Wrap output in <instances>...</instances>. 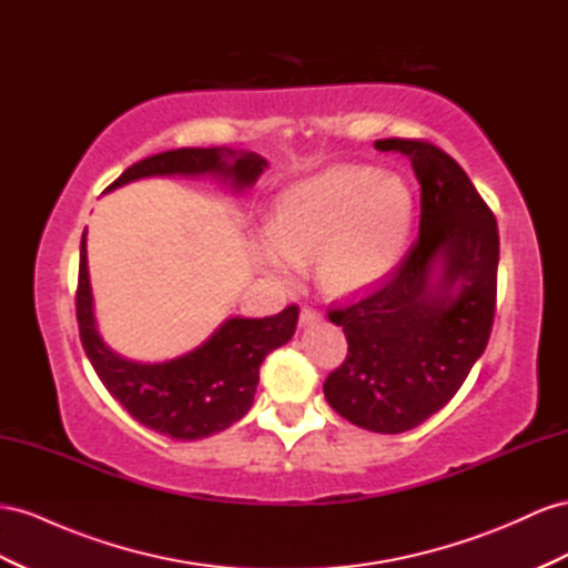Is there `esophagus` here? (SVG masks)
Returning <instances> with one entry per match:
<instances>
[{"label": "esophagus", "mask_w": 568, "mask_h": 568, "mask_svg": "<svg viewBox=\"0 0 568 568\" xmlns=\"http://www.w3.org/2000/svg\"><path fill=\"white\" fill-rule=\"evenodd\" d=\"M320 320H322V315H320V311H315V308H303V311H301V317H298L301 327H311V325H315V322H320Z\"/></svg>", "instance_id": "obj_1"}]
</instances>
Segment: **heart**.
<instances>
[{"label":"heart","instance_id":"obj_1","mask_svg":"<svg viewBox=\"0 0 568 568\" xmlns=\"http://www.w3.org/2000/svg\"><path fill=\"white\" fill-rule=\"evenodd\" d=\"M416 224V197L396 174L334 164L294 181L257 234V263L277 282L298 277L315 255V277L348 296L385 282L402 265Z\"/></svg>","mask_w":568,"mask_h":568}]
</instances>
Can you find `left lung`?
Instances as JSON below:
<instances>
[{"label":"left lung","instance_id":"left-lung-1","mask_svg":"<svg viewBox=\"0 0 568 568\" xmlns=\"http://www.w3.org/2000/svg\"><path fill=\"white\" fill-rule=\"evenodd\" d=\"M420 183V234L375 294L329 311L348 356L325 379L327 404L363 430L396 435L425 423L464 385L495 320V214L447 152L387 138Z\"/></svg>","mask_w":568,"mask_h":568}]
</instances>
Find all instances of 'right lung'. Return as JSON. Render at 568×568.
Instances as JSON below:
<instances>
[{
    "label": "right lung",
    "instance_id": "obj_1",
    "mask_svg": "<svg viewBox=\"0 0 568 568\" xmlns=\"http://www.w3.org/2000/svg\"><path fill=\"white\" fill-rule=\"evenodd\" d=\"M265 170L267 160L257 152L181 148L129 166L106 193L152 176H212L234 193H243ZM75 315L85 354L106 392L138 423L172 439H203L246 416L260 382V365L270 351L294 336L298 322L296 305L270 317L234 315L226 317L201 346L172 361L138 363L119 356L98 332L85 232L81 239Z\"/></svg>",
    "mask_w": 568,
    "mask_h": 568
}]
</instances>
